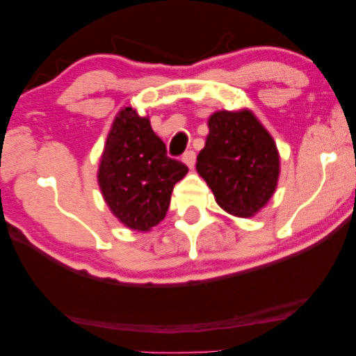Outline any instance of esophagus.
<instances>
[{"label": "esophagus", "mask_w": 356, "mask_h": 356, "mask_svg": "<svg viewBox=\"0 0 356 356\" xmlns=\"http://www.w3.org/2000/svg\"><path fill=\"white\" fill-rule=\"evenodd\" d=\"M183 162H184L186 165H188L189 168H193L194 163H195V152H194L193 149L186 151L184 154H183Z\"/></svg>", "instance_id": "34e87169"}]
</instances>
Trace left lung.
<instances>
[{
    "label": "left lung",
    "mask_w": 356,
    "mask_h": 356,
    "mask_svg": "<svg viewBox=\"0 0 356 356\" xmlns=\"http://www.w3.org/2000/svg\"><path fill=\"white\" fill-rule=\"evenodd\" d=\"M197 156V172L218 205L235 216H253L275 193L280 157L270 134L248 109L216 111Z\"/></svg>",
    "instance_id": "left-lung-1"
}]
</instances>
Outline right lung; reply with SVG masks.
I'll use <instances>...</instances> for the list:
<instances>
[{
	"mask_svg": "<svg viewBox=\"0 0 356 356\" xmlns=\"http://www.w3.org/2000/svg\"><path fill=\"white\" fill-rule=\"evenodd\" d=\"M186 173L183 162L167 156L149 119L130 106L118 113L98 167V184L119 221L135 231H149L159 224L170 205L173 186Z\"/></svg>",
	"mask_w": 356,
	"mask_h": 356,
	"instance_id": "obj_1",
	"label": "right lung"
}]
</instances>
